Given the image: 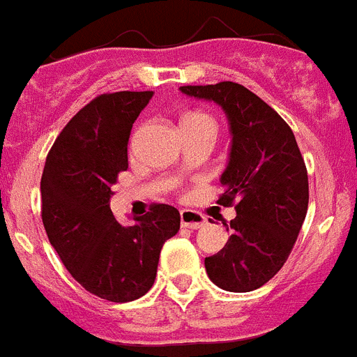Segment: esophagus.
<instances>
[{
    "mask_svg": "<svg viewBox=\"0 0 357 357\" xmlns=\"http://www.w3.org/2000/svg\"><path fill=\"white\" fill-rule=\"evenodd\" d=\"M181 223L182 227H185V229L197 230L207 225V218L202 213H198V211L185 209L181 213Z\"/></svg>",
    "mask_w": 357,
    "mask_h": 357,
    "instance_id": "34e87169",
    "label": "esophagus"
}]
</instances>
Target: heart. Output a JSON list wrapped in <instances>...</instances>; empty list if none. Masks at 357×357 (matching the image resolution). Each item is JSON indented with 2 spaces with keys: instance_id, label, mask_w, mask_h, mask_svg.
<instances>
[{
  "instance_id": "obj_1",
  "label": "heart",
  "mask_w": 357,
  "mask_h": 357,
  "mask_svg": "<svg viewBox=\"0 0 357 357\" xmlns=\"http://www.w3.org/2000/svg\"><path fill=\"white\" fill-rule=\"evenodd\" d=\"M182 128L184 127H206L216 132V123L206 112H189L182 118Z\"/></svg>"
}]
</instances>
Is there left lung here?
<instances>
[{
  "instance_id": "1",
  "label": "left lung",
  "mask_w": 357,
  "mask_h": 357,
  "mask_svg": "<svg viewBox=\"0 0 357 357\" xmlns=\"http://www.w3.org/2000/svg\"><path fill=\"white\" fill-rule=\"evenodd\" d=\"M188 96L218 103L230 123L232 146L218 204L234 206L232 230L218 254L206 257L218 288H261L284 266L307 214V169L288 123L257 94L236 82L182 85Z\"/></svg>"
}]
</instances>
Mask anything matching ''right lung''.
I'll use <instances>...</instances> for the list:
<instances>
[{"label":"right lung","instance_id":"obj_1","mask_svg":"<svg viewBox=\"0 0 357 357\" xmlns=\"http://www.w3.org/2000/svg\"><path fill=\"white\" fill-rule=\"evenodd\" d=\"M153 91L100 94L73 116L53 143L43 178V223L66 270L87 291L130 302L153 286L160 248L181 229V214L151 204L135 225L110 211L112 185L128 169L132 125Z\"/></svg>","mask_w":357,"mask_h":357}]
</instances>
